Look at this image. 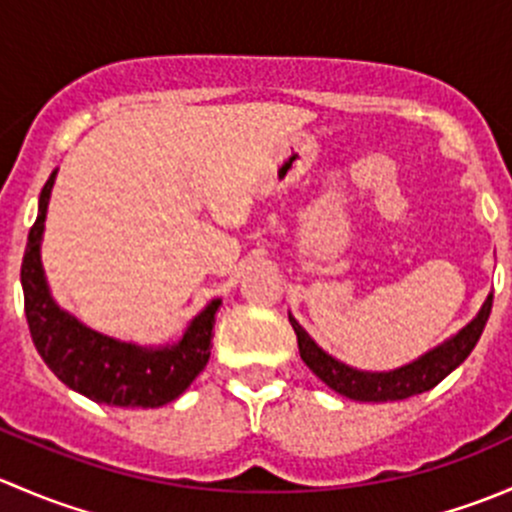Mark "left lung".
<instances>
[{
	"mask_svg": "<svg viewBox=\"0 0 512 512\" xmlns=\"http://www.w3.org/2000/svg\"><path fill=\"white\" fill-rule=\"evenodd\" d=\"M490 307H493V294H488V299H485L483 307L478 309L476 317H473L461 332L448 337L446 342L438 344V347L428 349V352L418 356V359L391 371L354 369V366L344 364V361L334 359L332 354L324 352V349L304 332V327L292 317V314H289V322H292L294 334H297L299 356H302L304 364H307L329 389H334L337 394L354 401L384 404V401H401L409 399V396L423 394V391L441 384L453 369H458V366L468 359V354L476 349L480 334H483L485 329V322H488L490 317Z\"/></svg>",
	"mask_w": 512,
	"mask_h": 512,
	"instance_id": "obj_1",
	"label": "left lung"
}]
</instances>
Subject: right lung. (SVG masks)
Instances as JSON below:
<instances>
[{"label":"right lung","mask_w":512,"mask_h":512,"mask_svg":"<svg viewBox=\"0 0 512 512\" xmlns=\"http://www.w3.org/2000/svg\"><path fill=\"white\" fill-rule=\"evenodd\" d=\"M56 170L39 195V215L29 230L22 260L24 312L36 352L69 389L96 404L158 409L178 399L210 359L215 312L223 299H210L188 322L178 342L141 347L86 327L51 297L41 265V240Z\"/></svg>","instance_id":"add662e5"}]
</instances>
